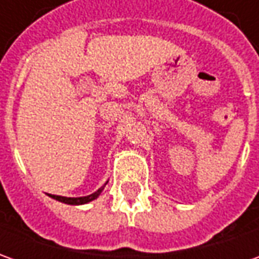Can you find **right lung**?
<instances>
[{"label": "right lung", "mask_w": 259, "mask_h": 259, "mask_svg": "<svg viewBox=\"0 0 259 259\" xmlns=\"http://www.w3.org/2000/svg\"><path fill=\"white\" fill-rule=\"evenodd\" d=\"M106 186V185H104ZM104 186H102L99 191H96L92 195L89 196H80V198H67V196H57V195H50L53 199H56L58 202H63V203H67V205H84V203H89V202L94 201L99 198V195L102 193V191L104 189Z\"/></svg>", "instance_id": "add662e5"}]
</instances>
